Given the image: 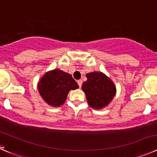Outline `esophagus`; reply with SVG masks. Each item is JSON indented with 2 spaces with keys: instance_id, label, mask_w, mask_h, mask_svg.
Segmentation results:
<instances>
[{
  "instance_id": "34e87169",
  "label": "esophagus",
  "mask_w": 157,
  "mask_h": 157,
  "mask_svg": "<svg viewBox=\"0 0 157 157\" xmlns=\"http://www.w3.org/2000/svg\"><path fill=\"white\" fill-rule=\"evenodd\" d=\"M77 83H78L79 86H80V87H81L82 83H83V81H82V80H77Z\"/></svg>"
}]
</instances>
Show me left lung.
I'll return each instance as SVG.
<instances>
[{
  "label": "left lung",
  "mask_w": 157,
  "mask_h": 157,
  "mask_svg": "<svg viewBox=\"0 0 157 157\" xmlns=\"http://www.w3.org/2000/svg\"><path fill=\"white\" fill-rule=\"evenodd\" d=\"M87 80L83 82L82 90L86 100L94 109H100L107 106L116 94V86L112 80L102 72L86 74Z\"/></svg>",
  "instance_id": "8db88e82"
}]
</instances>
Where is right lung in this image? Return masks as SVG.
I'll list each match as a JSON object with an SVG mask.
<instances>
[{
	"label": "right lung",
	"instance_id": "right-lung-1",
	"mask_svg": "<svg viewBox=\"0 0 157 157\" xmlns=\"http://www.w3.org/2000/svg\"><path fill=\"white\" fill-rule=\"evenodd\" d=\"M78 87V84L71 74L59 69L47 72L37 85L38 91L43 100L54 107L63 105L69 91Z\"/></svg>",
	"mask_w": 157,
	"mask_h": 157
}]
</instances>
